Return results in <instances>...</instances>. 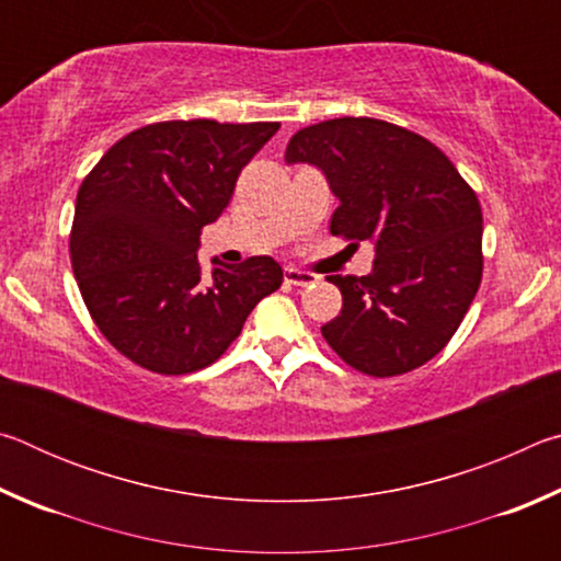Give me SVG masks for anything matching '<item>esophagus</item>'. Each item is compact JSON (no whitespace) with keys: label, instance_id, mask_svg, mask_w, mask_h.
<instances>
[{"label":"esophagus","instance_id":"1","mask_svg":"<svg viewBox=\"0 0 561 561\" xmlns=\"http://www.w3.org/2000/svg\"><path fill=\"white\" fill-rule=\"evenodd\" d=\"M284 279H287L289 284H294V287H311V284H314L319 277H317V274H311V272H301L297 267H287V270H284Z\"/></svg>","mask_w":561,"mask_h":561}]
</instances>
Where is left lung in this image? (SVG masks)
Returning a JSON list of instances; mask_svg holds the SVG:
<instances>
[{"label": "left lung", "mask_w": 561, "mask_h": 561, "mask_svg": "<svg viewBox=\"0 0 561 561\" xmlns=\"http://www.w3.org/2000/svg\"><path fill=\"white\" fill-rule=\"evenodd\" d=\"M284 158L324 170L339 197L331 234L376 244L371 274L327 277L344 297L327 344L374 378L440 354L482 279V210L448 156L396 123L344 116L294 133Z\"/></svg>", "instance_id": "obj_1"}]
</instances>
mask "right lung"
Wrapping results in <instances>:
<instances>
[{
    "label": "right lung",
    "instance_id": "1",
    "mask_svg": "<svg viewBox=\"0 0 561 561\" xmlns=\"http://www.w3.org/2000/svg\"><path fill=\"white\" fill-rule=\"evenodd\" d=\"M277 121H160L123 136L83 178L71 267L93 324L133 364L183 376L215 364L250 311L282 287L272 257L197 260L203 227L232 201Z\"/></svg>",
    "mask_w": 561,
    "mask_h": 561
}]
</instances>
